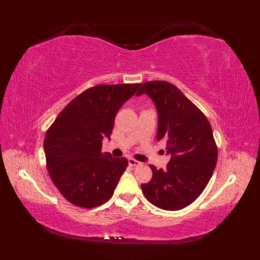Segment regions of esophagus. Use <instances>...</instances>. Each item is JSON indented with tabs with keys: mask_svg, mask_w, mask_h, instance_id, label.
<instances>
[{
	"mask_svg": "<svg viewBox=\"0 0 260 260\" xmlns=\"http://www.w3.org/2000/svg\"><path fill=\"white\" fill-rule=\"evenodd\" d=\"M141 164H142V162H140V161L133 159V158H129V165L132 167H138V166H140Z\"/></svg>",
	"mask_w": 260,
	"mask_h": 260,
	"instance_id": "34e87169",
	"label": "esophagus"
}]
</instances>
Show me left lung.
Wrapping results in <instances>:
<instances>
[{"instance_id":"obj_1","label":"left lung","mask_w":260,"mask_h":260,"mask_svg":"<svg viewBox=\"0 0 260 260\" xmlns=\"http://www.w3.org/2000/svg\"><path fill=\"white\" fill-rule=\"evenodd\" d=\"M147 94L158 114L157 140H167L171 158L166 169L149 165L153 177L141 185L148 202L165 210H179L204 191L216 167L218 149L211 125L200 109L176 85L148 81L136 95Z\"/></svg>"}]
</instances>
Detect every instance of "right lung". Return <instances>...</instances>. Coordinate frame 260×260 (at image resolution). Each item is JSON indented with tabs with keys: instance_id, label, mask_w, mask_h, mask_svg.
<instances>
[{
	"instance_id": "obj_1",
	"label": "right lung",
	"mask_w": 260,
	"mask_h": 260,
	"mask_svg": "<svg viewBox=\"0 0 260 260\" xmlns=\"http://www.w3.org/2000/svg\"><path fill=\"white\" fill-rule=\"evenodd\" d=\"M140 85L100 84L85 90L46 131V168L60 194L74 205L96 207L113 196L128 160L102 153V141L111 139L116 114Z\"/></svg>"
}]
</instances>
